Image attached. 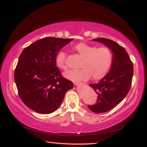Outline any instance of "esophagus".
I'll return each mask as SVG.
<instances>
[{
    "label": "esophagus",
    "mask_w": 147,
    "mask_h": 147,
    "mask_svg": "<svg viewBox=\"0 0 147 147\" xmlns=\"http://www.w3.org/2000/svg\"><path fill=\"white\" fill-rule=\"evenodd\" d=\"M74 84L75 85H83L84 83L82 82H74Z\"/></svg>",
    "instance_id": "1"
}]
</instances>
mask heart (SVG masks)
<instances>
[{"label":"heart","instance_id":"1","mask_svg":"<svg viewBox=\"0 0 147 147\" xmlns=\"http://www.w3.org/2000/svg\"><path fill=\"white\" fill-rule=\"evenodd\" d=\"M73 49L82 56L83 59L80 67L76 70H70L64 73V76L71 81L86 80L92 76L98 80L104 78L110 70L113 62V54L107 47L96 48L94 46L80 42L73 47ZM66 55L61 51L56 57V64L62 70H66Z\"/></svg>","mask_w":147,"mask_h":147}]
</instances>
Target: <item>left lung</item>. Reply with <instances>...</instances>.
<instances>
[{
  "instance_id": "left-lung-1",
  "label": "left lung",
  "mask_w": 147,
  "mask_h": 147,
  "mask_svg": "<svg viewBox=\"0 0 147 147\" xmlns=\"http://www.w3.org/2000/svg\"><path fill=\"white\" fill-rule=\"evenodd\" d=\"M94 41L106 45L113 52V62L107 74L98 84L91 86L98 94L97 101L88 105L96 113H105L113 109L124 99L131 87L134 67L131 60L123 47L112 40L98 38Z\"/></svg>"
}]
</instances>
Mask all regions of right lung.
<instances>
[{
	"instance_id": "obj_1",
	"label": "right lung",
	"mask_w": 147,
	"mask_h": 147,
	"mask_svg": "<svg viewBox=\"0 0 147 147\" xmlns=\"http://www.w3.org/2000/svg\"><path fill=\"white\" fill-rule=\"evenodd\" d=\"M73 38L46 37L22 51L15 68L14 79L18 95L29 109L50 114L62 103L73 83L63 78L56 66L58 52Z\"/></svg>"
}]
</instances>
